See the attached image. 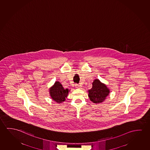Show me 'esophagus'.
<instances>
[{"instance_id": "34e87169", "label": "esophagus", "mask_w": 150, "mask_h": 150, "mask_svg": "<svg viewBox=\"0 0 150 150\" xmlns=\"http://www.w3.org/2000/svg\"><path fill=\"white\" fill-rule=\"evenodd\" d=\"M75 87L77 88H79V89H80L81 88V86L79 85V84H75Z\"/></svg>"}]
</instances>
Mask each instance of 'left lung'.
<instances>
[{
  "label": "left lung",
  "instance_id": "1",
  "mask_svg": "<svg viewBox=\"0 0 150 150\" xmlns=\"http://www.w3.org/2000/svg\"><path fill=\"white\" fill-rule=\"evenodd\" d=\"M88 96L91 101L95 103H99L103 101L108 95L110 90L103 83L98 79H96L92 83V87L89 90Z\"/></svg>",
  "mask_w": 150,
  "mask_h": 150
}]
</instances>
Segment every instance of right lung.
<instances>
[{
    "mask_svg": "<svg viewBox=\"0 0 150 150\" xmlns=\"http://www.w3.org/2000/svg\"><path fill=\"white\" fill-rule=\"evenodd\" d=\"M69 90L68 89H64L61 83L59 81H56L53 87L51 88L50 89L51 98L59 103L64 101L69 93Z\"/></svg>",
    "mask_w": 150,
    "mask_h": 150,
    "instance_id": "add662e5",
    "label": "right lung"
}]
</instances>
